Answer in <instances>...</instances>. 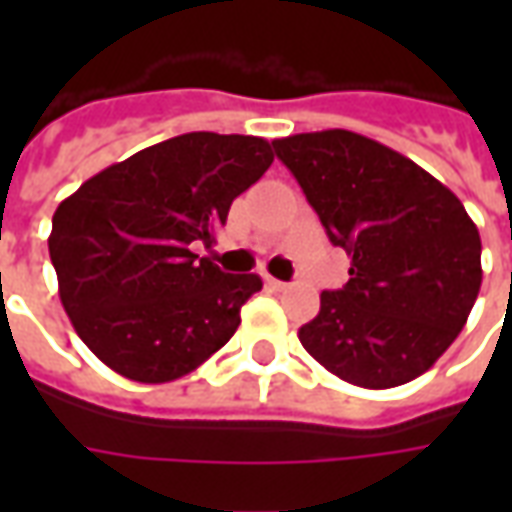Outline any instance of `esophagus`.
I'll use <instances>...</instances> for the list:
<instances>
[{
  "label": "esophagus",
  "mask_w": 512,
  "mask_h": 512,
  "mask_svg": "<svg viewBox=\"0 0 512 512\" xmlns=\"http://www.w3.org/2000/svg\"><path fill=\"white\" fill-rule=\"evenodd\" d=\"M266 285L271 290H288L290 288L288 282H282V279H274V277H266Z\"/></svg>",
  "instance_id": "esophagus-1"
}]
</instances>
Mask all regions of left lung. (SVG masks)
Here are the masks:
<instances>
[{"label":"left lung","mask_w":512,"mask_h":512,"mask_svg":"<svg viewBox=\"0 0 512 512\" xmlns=\"http://www.w3.org/2000/svg\"><path fill=\"white\" fill-rule=\"evenodd\" d=\"M274 150L351 255V277L323 290L301 345L365 389L422 376L461 334L483 282L463 202L411 158L345 128L274 139Z\"/></svg>","instance_id":"8db88e82"}]
</instances>
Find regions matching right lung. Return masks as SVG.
<instances>
[{"label": "right lung", "instance_id": "1", "mask_svg": "<svg viewBox=\"0 0 512 512\" xmlns=\"http://www.w3.org/2000/svg\"><path fill=\"white\" fill-rule=\"evenodd\" d=\"M274 153L260 136L191 131L84 180L51 219L60 301L82 343L139 384H167L238 329L257 274H224L211 246Z\"/></svg>", "mask_w": 512, "mask_h": 512}]
</instances>
